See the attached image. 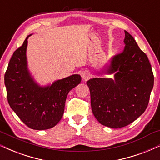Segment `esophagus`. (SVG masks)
<instances>
[{"instance_id":"1","label":"esophagus","mask_w":160,"mask_h":160,"mask_svg":"<svg viewBox=\"0 0 160 160\" xmlns=\"http://www.w3.org/2000/svg\"><path fill=\"white\" fill-rule=\"evenodd\" d=\"M82 77L84 81H87L89 79V78L90 77V73L88 71H84L82 73Z\"/></svg>"}]
</instances>
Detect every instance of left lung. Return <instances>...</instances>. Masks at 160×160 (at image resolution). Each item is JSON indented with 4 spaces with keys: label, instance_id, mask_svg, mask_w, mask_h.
Wrapping results in <instances>:
<instances>
[{
    "label": "left lung",
    "instance_id": "8db88e82",
    "mask_svg": "<svg viewBox=\"0 0 160 160\" xmlns=\"http://www.w3.org/2000/svg\"><path fill=\"white\" fill-rule=\"evenodd\" d=\"M124 32L123 51L112 57L106 70L107 74H115L114 78H94L87 82L93 115L101 124L113 128L126 126L144 112L154 80L148 57Z\"/></svg>",
    "mask_w": 160,
    "mask_h": 160
}]
</instances>
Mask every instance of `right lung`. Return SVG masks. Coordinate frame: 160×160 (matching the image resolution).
<instances>
[{"mask_svg": "<svg viewBox=\"0 0 160 160\" xmlns=\"http://www.w3.org/2000/svg\"><path fill=\"white\" fill-rule=\"evenodd\" d=\"M28 35L14 51L4 76L10 107L32 129L45 130L59 123L65 110L68 92L81 82L78 74L40 87L31 76L27 67L26 48Z\"/></svg>", "mask_w": 160, "mask_h": 160, "instance_id": "right-lung-1", "label": "right lung"}]
</instances>
